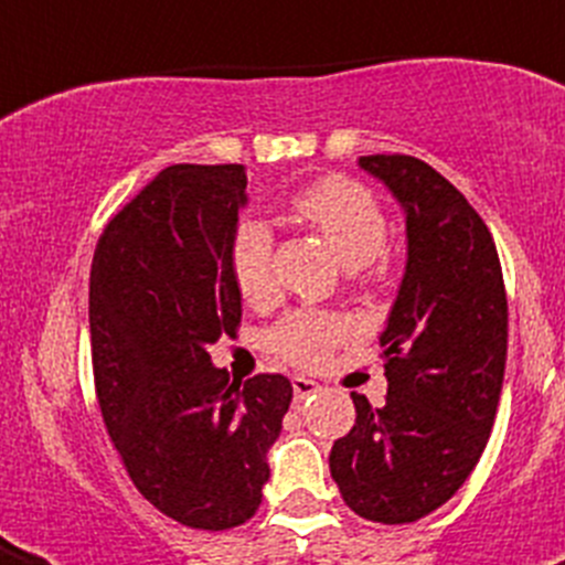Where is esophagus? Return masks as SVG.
I'll return each mask as SVG.
<instances>
[{"instance_id": "1", "label": "esophagus", "mask_w": 565, "mask_h": 565, "mask_svg": "<svg viewBox=\"0 0 565 565\" xmlns=\"http://www.w3.org/2000/svg\"><path fill=\"white\" fill-rule=\"evenodd\" d=\"M317 381H310V377L305 375H292V395H296V402H305V398L317 393Z\"/></svg>"}]
</instances>
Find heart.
Masks as SVG:
<instances>
[{
  "label": "heart",
  "instance_id": "b5f03b06",
  "mask_svg": "<svg viewBox=\"0 0 565 565\" xmlns=\"http://www.w3.org/2000/svg\"><path fill=\"white\" fill-rule=\"evenodd\" d=\"M290 211L310 228L319 231L345 266H361L377 273L381 248L386 239V213L366 184L349 175H326L292 193ZM228 269L239 299L248 305H266L275 296L273 278V234L264 222L246 220L234 228L228 246ZM349 337V326L340 317L296 310L269 331L266 345L275 358L317 370L331 358L337 345Z\"/></svg>",
  "mask_w": 565,
  "mask_h": 565
}]
</instances>
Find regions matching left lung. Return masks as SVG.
<instances>
[{
  "instance_id": "obj_1",
  "label": "left lung",
  "mask_w": 565,
  "mask_h": 565,
  "mask_svg": "<svg viewBox=\"0 0 565 565\" xmlns=\"http://www.w3.org/2000/svg\"><path fill=\"white\" fill-rule=\"evenodd\" d=\"M407 222V266L381 345L386 402L352 393L331 478L358 516L407 525L443 508L481 460L508 361V292L487 222L434 167L363 154Z\"/></svg>"
}]
</instances>
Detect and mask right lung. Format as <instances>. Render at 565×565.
Segmentation results:
<instances>
[{"mask_svg":"<svg viewBox=\"0 0 565 565\" xmlns=\"http://www.w3.org/2000/svg\"><path fill=\"white\" fill-rule=\"evenodd\" d=\"M246 204L239 163H175L102 231L90 352L102 419L149 504L199 531L255 516L266 451L292 402L284 375L231 381L207 345L239 326L228 246Z\"/></svg>","mask_w":565,"mask_h":565,"instance_id":"right-lung-1","label":"right lung"}]
</instances>
